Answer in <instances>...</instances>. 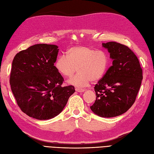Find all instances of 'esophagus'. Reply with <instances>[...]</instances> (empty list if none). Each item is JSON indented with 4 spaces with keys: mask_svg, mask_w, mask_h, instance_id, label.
<instances>
[{
    "mask_svg": "<svg viewBox=\"0 0 154 154\" xmlns=\"http://www.w3.org/2000/svg\"><path fill=\"white\" fill-rule=\"evenodd\" d=\"M75 90L78 92H83L85 91V89H84V88H76Z\"/></svg>",
    "mask_w": 154,
    "mask_h": 154,
    "instance_id": "esophagus-1",
    "label": "esophagus"
}]
</instances>
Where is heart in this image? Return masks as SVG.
Wrapping results in <instances>:
<instances>
[{
    "mask_svg": "<svg viewBox=\"0 0 154 154\" xmlns=\"http://www.w3.org/2000/svg\"><path fill=\"white\" fill-rule=\"evenodd\" d=\"M110 62L109 56L104 51H97L88 46H74L69 48L66 56L60 55L54 67L62 75L70 78L69 84L77 87H86L91 81L95 82L103 77Z\"/></svg>",
    "mask_w": 154,
    "mask_h": 154,
    "instance_id": "obj_1",
    "label": "heart"
}]
</instances>
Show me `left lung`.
<instances>
[{
  "mask_svg": "<svg viewBox=\"0 0 154 154\" xmlns=\"http://www.w3.org/2000/svg\"><path fill=\"white\" fill-rule=\"evenodd\" d=\"M112 59V66L95 85L96 98L91 110L102 118L123 114L136 101L143 80L137 57L127 46L115 42L103 43Z\"/></svg>",
  "mask_w": 154,
  "mask_h": 154,
  "instance_id": "obj_1",
  "label": "left lung"
}]
</instances>
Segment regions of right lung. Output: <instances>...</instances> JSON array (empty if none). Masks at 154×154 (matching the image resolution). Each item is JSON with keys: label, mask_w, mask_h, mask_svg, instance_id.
Segmentation results:
<instances>
[{"label": "right lung", "mask_w": 154, "mask_h": 154, "mask_svg": "<svg viewBox=\"0 0 154 154\" xmlns=\"http://www.w3.org/2000/svg\"><path fill=\"white\" fill-rule=\"evenodd\" d=\"M58 47L40 44L17 53L12 62L10 82L21 110L29 117L47 120L58 116L75 92L62 87L63 78L56 69Z\"/></svg>", "instance_id": "right-lung-1"}]
</instances>
